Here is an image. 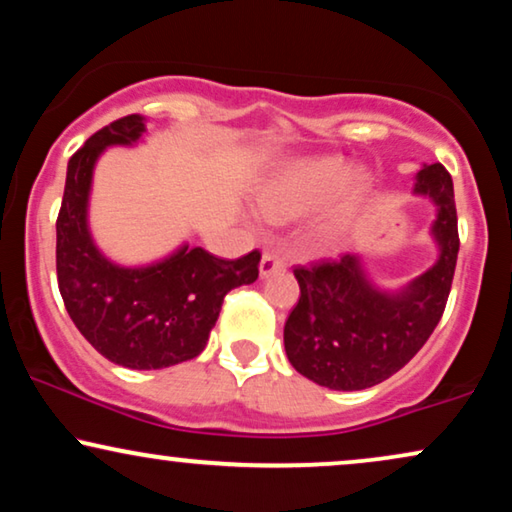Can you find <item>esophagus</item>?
<instances>
[{
  "instance_id": "esophagus-1",
  "label": "esophagus",
  "mask_w": 512,
  "mask_h": 512,
  "mask_svg": "<svg viewBox=\"0 0 512 512\" xmlns=\"http://www.w3.org/2000/svg\"><path fill=\"white\" fill-rule=\"evenodd\" d=\"M283 267H286V260H283L281 255H276V252H264L260 262V276H271L274 271Z\"/></svg>"
}]
</instances>
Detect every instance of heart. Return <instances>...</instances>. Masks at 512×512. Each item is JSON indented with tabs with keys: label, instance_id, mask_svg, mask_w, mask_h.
<instances>
[{
	"label": "heart",
	"instance_id": "obj_1",
	"mask_svg": "<svg viewBox=\"0 0 512 512\" xmlns=\"http://www.w3.org/2000/svg\"><path fill=\"white\" fill-rule=\"evenodd\" d=\"M366 191V174L352 172L340 155L302 160L286 167L264 186L262 208L276 222H290L333 198L323 215V229L333 231Z\"/></svg>",
	"mask_w": 512,
	"mask_h": 512
}]
</instances>
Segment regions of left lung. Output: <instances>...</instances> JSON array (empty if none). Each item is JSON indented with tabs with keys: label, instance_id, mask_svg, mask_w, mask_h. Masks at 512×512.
Returning a JSON list of instances; mask_svg holds the SVG:
<instances>
[{
	"label": "left lung",
	"instance_id": "obj_1",
	"mask_svg": "<svg viewBox=\"0 0 512 512\" xmlns=\"http://www.w3.org/2000/svg\"><path fill=\"white\" fill-rule=\"evenodd\" d=\"M416 196L435 203L430 234L439 255L428 271L397 293L368 281L359 255L297 267L300 300L283 328V345L297 373L328 390H366L416 357L442 319L458 257L454 181L442 165H423Z\"/></svg>",
	"mask_w": 512,
	"mask_h": 512
}]
</instances>
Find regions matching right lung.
<instances>
[{"label": "right lung", "mask_w": 512, "mask_h": 512, "mask_svg": "<svg viewBox=\"0 0 512 512\" xmlns=\"http://www.w3.org/2000/svg\"><path fill=\"white\" fill-rule=\"evenodd\" d=\"M141 115H127L92 134L68 160L56 219L58 290L84 340L113 364L155 371L198 357L208 345L229 290L260 276V252L222 260L184 243L165 260L122 267L96 248L89 231L94 165L108 146L144 137Z\"/></svg>", "instance_id": "add662e5"}]
</instances>
